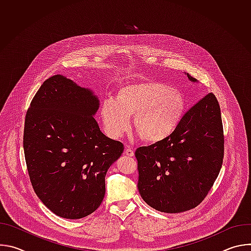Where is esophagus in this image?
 I'll list each match as a JSON object with an SVG mask.
<instances>
[{
    "instance_id": "1",
    "label": "esophagus",
    "mask_w": 251,
    "mask_h": 251,
    "mask_svg": "<svg viewBox=\"0 0 251 251\" xmlns=\"http://www.w3.org/2000/svg\"><path fill=\"white\" fill-rule=\"evenodd\" d=\"M124 153H125V155L128 156V157H133V156H134V151H133L131 148H126Z\"/></svg>"
}]
</instances>
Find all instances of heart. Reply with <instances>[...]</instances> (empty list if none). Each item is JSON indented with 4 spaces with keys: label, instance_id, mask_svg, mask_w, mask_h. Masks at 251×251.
I'll return each mask as SVG.
<instances>
[{
    "label": "heart",
    "instance_id": "1",
    "mask_svg": "<svg viewBox=\"0 0 251 251\" xmlns=\"http://www.w3.org/2000/svg\"><path fill=\"white\" fill-rule=\"evenodd\" d=\"M186 112V99L174 87L144 79L120 86L115 99H105L100 115L106 131L119 137L133 125L139 136L147 142L157 143L168 138L180 125Z\"/></svg>",
    "mask_w": 251,
    "mask_h": 251
}]
</instances>
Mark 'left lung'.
Masks as SVG:
<instances>
[{
  "mask_svg": "<svg viewBox=\"0 0 251 251\" xmlns=\"http://www.w3.org/2000/svg\"><path fill=\"white\" fill-rule=\"evenodd\" d=\"M224 155L221 107L210 92L191 107L168 138L136 150L139 193L151 207L162 212L192 209L213 186Z\"/></svg>",
  "mask_w": 251,
  "mask_h": 251,
  "instance_id": "left-lung-1",
  "label": "left lung"
}]
</instances>
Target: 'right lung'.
<instances>
[{
	"mask_svg": "<svg viewBox=\"0 0 251 251\" xmlns=\"http://www.w3.org/2000/svg\"><path fill=\"white\" fill-rule=\"evenodd\" d=\"M99 100L56 75L33 96L25 114L24 152L33 191L56 216H89L105 195V176L124 145L106 137L93 115Z\"/></svg>",
	"mask_w": 251,
	"mask_h": 251,
	"instance_id": "add662e5",
	"label": "right lung"
}]
</instances>
